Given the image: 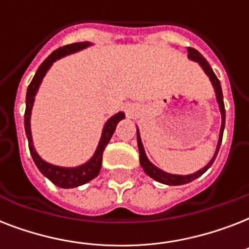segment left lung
I'll return each mask as SVG.
<instances>
[{"label": "left lung", "instance_id": "obj_1", "mask_svg": "<svg viewBox=\"0 0 249 249\" xmlns=\"http://www.w3.org/2000/svg\"><path fill=\"white\" fill-rule=\"evenodd\" d=\"M187 53H189V55H187L189 56V59L199 63V66L203 68V71L205 72V75L208 76L209 80H211V83H212L214 93H216V99H217V103H218V108H220V112H221V129H220V136H218V142H217L216 151H214V155L212 156V159L209 160V163L207 164L204 168H201V169H199L197 172H195V173L182 176V174L166 173V172H164V170H161L156 165H154V164L148 160L147 155H146V152H144L143 144H142V140H141L140 130H138V128H137V142H138V150H140L141 166L143 168L144 173L147 174L148 177L154 178L155 181L160 182V183H164V185H169V186H179V185H185V183H189V182H193L194 179H196V178L200 177L201 174H204L205 172L211 168V165H212L214 159H216L217 154H218V150H220L221 142H222V134H224V129H225V105H224V95H222V89H221L220 80L217 79V76L214 75V72H213V70L211 68V66H209V63L207 62V59H205L204 56L201 55L200 53L193 48H187Z\"/></svg>", "mask_w": 249, "mask_h": 249}]
</instances>
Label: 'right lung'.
Instances as JSON below:
<instances>
[{
  "mask_svg": "<svg viewBox=\"0 0 249 249\" xmlns=\"http://www.w3.org/2000/svg\"><path fill=\"white\" fill-rule=\"evenodd\" d=\"M91 42H76V44L67 45L63 48L58 49L55 52H53L46 59L42 62L38 70H37L36 75L32 79L31 84H29L28 89H27V97H25V113H24V129L25 134H27V140H28V146L32 159L38 168L41 173L44 174L45 177L49 178L50 181L56 185L58 187L62 189H73L77 186H81L86 182L91 181L93 178H95L99 174L102 166V156H103V151H105L106 146L108 144L111 137H112L116 125L119 124V121H121L125 117L124 112H117L113 116H111L108 120L106 121L105 126L102 129V136L101 140L98 142L97 150L93 154V156L90 158L86 163L81 164L77 166H59L50 164L48 161H45L38 154H37L36 148L33 146V140H32V132H31V115H32V108L33 103H35V97H36L38 88H40L42 79L45 75L48 73L50 67L53 66L54 62H56L60 58H63L66 55L73 54V53L81 52L84 49L91 46Z\"/></svg>",
  "mask_w": 249,
  "mask_h": 249,
  "instance_id": "right-lung-1",
  "label": "right lung"
}]
</instances>
